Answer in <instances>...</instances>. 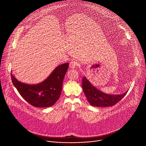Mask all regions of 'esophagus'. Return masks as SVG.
Listing matches in <instances>:
<instances>
[{"mask_svg": "<svg viewBox=\"0 0 146 146\" xmlns=\"http://www.w3.org/2000/svg\"><path fill=\"white\" fill-rule=\"evenodd\" d=\"M78 65V62L75 60H72L69 64V67L72 69H74Z\"/></svg>", "mask_w": 146, "mask_h": 146, "instance_id": "34e87169", "label": "esophagus"}]
</instances>
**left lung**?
<instances>
[{
  "label": "left lung",
  "instance_id": "left-lung-1",
  "mask_svg": "<svg viewBox=\"0 0 146 146\" xmlns=\"http://www.w3.org/2000/svg\"><path fill=\"white\" fill-rule=\"evenodd\" d=\"M82 87L90 105L96 107H110L119 102L127 94V91L120 95H109L102 92L86 78L82 77Z\"/></svg>",
  "mask_w": 146,
  "mask_h": 146
}]
</instances>
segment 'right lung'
Returning <instances> with one entry per match:
<instances>
[{
	"instance_id": "right-lung-1",
	"label": "right lung",
	"mask_w": 146,
	"mask_h": 146,
	"mask_svg": "<svg viewBox=\"0 0 146 146\" xmlns=\"http://www.w3.org/2000/svg\"><path fill=\"white\" fill-rule=\"evenodd\" d=\"M69 63L57 66L51 74L43 82L37 84H27L17 80L11 73L14 87L26 101L36 108L53 106L59 98L65 74Z\"/></svg>"
}]
</instances>
